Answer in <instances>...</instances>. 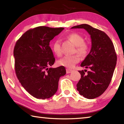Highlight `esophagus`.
<instances>
[{
    "label": "esophagus",
    "mask_w": 124,
    "mask_h": 124,
    "mask_svg": "<svg viewBox=\"0 0 124 124\" xmlns=\"http://www.w3.org/2000/svg\"><path fill=\"white\" fill-rule=\"evenodd\" d=\"M72 71H73V70H69V69H67V70H66V72H67V74H69V73H72Z\"/></svg>",
    "instance_id": "obj_1"
}]
</instances>
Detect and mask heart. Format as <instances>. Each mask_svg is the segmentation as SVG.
Here are the masks:
<instances>
[{"instance_id":"1","label":"heart","mask_w":124,"mask_h":124,"mask_svg":"<svg viewBox=\"0 0 124 124\" xmlns=\"http://www.w3.org/2000/svg\"><path fill=\"white\" fill-rule=\"evenodd\" d=\"M67 38L75 46V51L81 56H86L89 51V46L84 42V38L78 33H70L67 36ZM52 49L54 54L58 56L61 54V45L59 40H56L52 44ZM80 58L78 55L65 56L58 61V64L61 66L72 69L79 62Z\"/></svg>"}]
</instances>
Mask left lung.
<instances>
[{
  "label": "left lung",
  "mask_w": 124,
  "mask_h": 124,
  "mask_svg": "<svg viewBox=\"0 0 124 124\" xmlns=\"http://www.w3.org/2000/svg\"><path fill=\"white\" fill-rule=\"evenodd\" d=\"M71 28H84L90 35L91 49L81 67L90 69L79 70L81 78L77 85L80 95L88 99L99 97L107 89L116 64L117 56L112 40L104 32L87 24Z\"/></svg>",
  "instance_id": "8db88e82"
}]
</instances>
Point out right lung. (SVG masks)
I'll use <instances>...</instances> for the list:
<instances>
[{
  "instance_id": "1",
  "label": "right lung",
  "mask_w": 124,
  "mask_h": 124,
  "mask_svg": "<svg viewBox=\"0 0 124 124\" xmlns=\"http://www.w3.org/2000/svg\"><path fill=\"white\" fill-rule=\"evenodd\" d=\"M64 28L39 26L27 31L16 41L14 50L16 76L24 89L35 98L54 95L64 67L49 68L55 61L50 41Z\"/></svg>"
}]
</instances>
